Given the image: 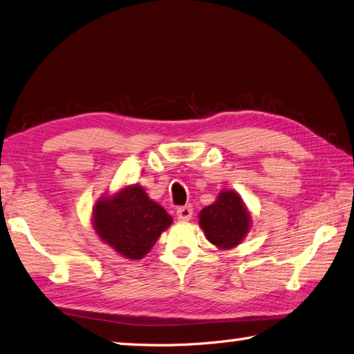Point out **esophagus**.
Returning a JSON list of instances; mask_svg holds the SVG:
<instances>
[{
    "label": "esophagus",
    "mask_w": 354,
    "mask_h": 354,
    "mask_svg": "<svg viewBox=\"0 0 354 354\" xmlns=\"http://www.w3.org/2000/svg\"><path fill=\"white\" fill-rule=\"evenodd\" d=\"M192 214H194V210L189 206H182L177 209V218L180 219V221H189V219L192 218Z\"/></svg>",
    "instance_id": "34e87169"
}]
</instances>
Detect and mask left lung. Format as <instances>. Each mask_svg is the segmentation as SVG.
Here are the masks:
<instances>
[{"label": "left lung", "instance_id": "left-lung-1", "mask_svg": "<svg viewBox=\"0 0 354 354\" xmlns=\"http://www.w3.org/2000/svg\"><path fill=\"white\" fill-rule=\"evenodd\" d=\"M200 225L212 243L219 248H232L247 234L250 216L239 195L224 191L214 204L200 212Z\"/></svg>", "mask_w": 354, "mask_h": 354}]
</instances>
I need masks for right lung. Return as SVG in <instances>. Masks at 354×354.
I'll return each instance as SVG.
<instances>
[{
    "instance_id": "1",
    "label": "right lung",
    "mask_w": 354,
    "mask_h": 354,
    "mask_svg": "<svg viewBox=\"0 0 354 354\" xmlns=\"http://www.w3.org/2000/svg\"><path fill=\"white\" fill-rule=\"evenodd\" d=\"M171 223L167 210L148 198L138 185L98 201L93 209L98 236L133 261L142 259Z\"/></svg>"
}]
</instances>
